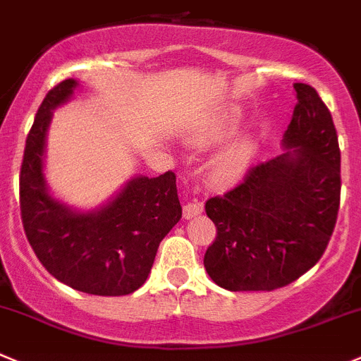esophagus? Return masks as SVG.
Returning <instances> with one entry per match:
<instances>
[{"label":"esophagus","mask_w":361,"mask_h":361,"mask_svg":"<svg viewBox=\"0 0 361 361\" xmlns=\"http://www.w3.org/2000/svg\"><path fill=\"white\" fill-rule=\"evenodd\" d=\"M204 212V204L201 201H194V202H188V204L183 206V216L187 220L194 219V216L201 215Z\"/></svg>","instance_id":"obj_1"}]
</instances>
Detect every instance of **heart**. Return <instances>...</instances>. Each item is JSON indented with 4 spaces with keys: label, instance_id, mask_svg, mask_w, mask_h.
Masks as SVG:
<instances>
[{
    "label": "heart",
    "instance_id": "heart-1",
    "mask_svg": "<svg viewBox=\"0 0 361 361\" xmlns=\"http://www.w3.org/2000/svg\"><path fill=\"white\" fill-rule=\"evenodd\" d=\"M243 114L238 107H222L195 121L187 128V141L195 148H208L224 141L240 127ZM257 142L254 135L243 134L224 146L212 160V173L220 181H234L243 176L254 160Z\"/></svg>",
    "mask_w": 361,
    "mask_h": 361
}]
</instances>
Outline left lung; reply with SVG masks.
Returning a JSON list of instances; mask_svg holds the SVG:
<instances>
[{
    "instance_id": "8db88e82",
    "label": "left lung",
    "mask_w": 361,
    "mask_h": 361,
    "mask_svg": "<svg viewBox=\"0 0 361 361\" xmlns=\"http://www.w3.org/2000/svg\"><path fill=\"white\" fill-rule=\"evenodd\" d=\"M298 104L284 152L252 167L243 183L206 201L216 238L204 254L227 291H274L321 259L341 202V149L334 120L312 86L295 82Z\"/></svg>"
}]
</instances>
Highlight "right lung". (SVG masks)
Returning <instances> with one entry per match:
<instances>
[{
  "label": "right lung",
  "instance_id": "obj_1",
  "mask_svg": "<svg viewBox=\"0 0 361 361\" xmlns=\"http://www.w3.org/2000/svg\"><path fill=\"white\" fill-rule=\"evenodd\" d=\"M79 87L65 79L38 107L20 166V215L35 254L49 274L80 293L125 296L152 271L160 241L181 219L176 176L130 178L102 206L79 209L59 201L45 180L52 113Z\"/></svg>",
  "mask_w": 361,
  "mask_h": 361
}]
</instances>
